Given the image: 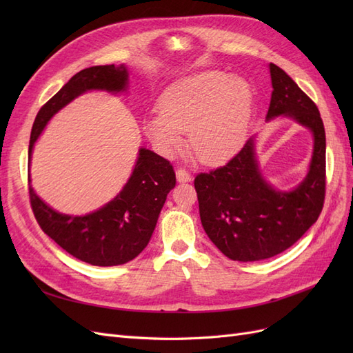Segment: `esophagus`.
Here are the masks:
<instances>
[{
  "label": "esophagus",
  "mask_w": 353,
  "mask_h": 353,
  "mask_svg": "<svg viewBox=\"0 0 353 353\" xmlns=\"http://www.w3.org/2000/svg\"><path fill=\"white\" fill-rule=\"evenodd\" d=\"M191 176L188 170H185L184 168H178L176 169V179L179 181V183H188V181H191Z\"/></svg>",
  "instance_id": "34e87169"
}]
</instances>
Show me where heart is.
Returning a JSON list of instances; mask_svg holds the SVG:
<instances>
[{
  "instance_id": "obj_1",
  "label": "heart",
  "mask_w": 353,
  "mask_h": 353,
  "mask_svg": "<svg viewBox=\"0 0 353 353\" xmlns=\"http://www.w3.org/2000/svg\"><path fill=\"white\" fill-rule=\"evenodd\" d=\"M253 92L248 81L221 70H203L178 79L160 99V110L147 116L144 131L163 156L190 145L205 163L230 157L244 141Z\"/></svg>"
}]
</instances>
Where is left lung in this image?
I'll list each match as a JSON object with an SVG mask.
<instances>
[{"label":"left lung","instance_id":"left-lung-1","mask_svg":"<svg viewBox=\"0 0 353 353\" xmlns=\"http://www.w3.org/2000/svg\"><path fill=\"white\" fill-rule=\"evenodd\" d=\"M266 119L293 117L314 134V154L303 183L288 193L262 178L253 138L227 165L194 178L201 225L232 261L272 258L293 245L316 222L325 199V131L316 104L274 63Z\"/></svg>","mask_w":353,"mask_h":353}]
</instances>
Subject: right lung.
I'll return each mask as SVG.
<instances>
[{"instance_id":"add662e5","label":"right lung","mask_w":353,"mask_h":353,"mask_svg":"<svg viewBox=\"0 0 353 353\" xmlns=\"http://www.w3.org/2000/svg\"><path fill=\"white\" fill-rule=\"evenodd\" d=\"M128 72L122 65L92 66L78 72L39 109L29 141L32 148L52 114L90 90L125 91ZM29 183L30 208L41 230L74 258L95 266H114L132 261L150 241L166 196L175 187L172 165L141 148L134 172L123 190L101 209L85 216H69L52 210Z\"/></svg>"}]
</instances>
